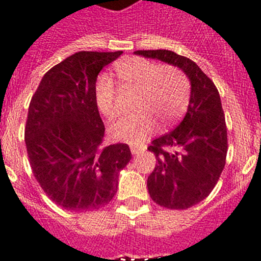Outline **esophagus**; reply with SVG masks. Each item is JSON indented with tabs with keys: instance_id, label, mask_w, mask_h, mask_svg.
Segmentation results:
<instances>
[{
	"instance_id": "1",
	"label": "esophagus",
	"mask_w": 261,
	"mask_h": 261,
	"mask_svg": "<svg viewBox=\"0 0 261 261\" xmlns=\"http://www.w3.org/2000/svg\"><path fill=\"white\" fill-rule=\"evenodd\" d=\"M144 150V146H138V145H130V151L132 154H138V151Z\"/></svg>"
}]
</instances>
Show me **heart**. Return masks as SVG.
Returning <instances> with one entry per match:
<instances>
[{"mask_svg":"<svg viewBox=\"0 0 261 261\" xmlns=\"http://www.w3.org/2000/svg\"><path fill=\"white\" fill-rule=\"evenodd\" d=\"M120 87L135 90L137 95L133 107L137 111L123 116L110 126L111 136L130 144L142 142L155 130L174 125L186 112L191 95V84L181 69L161 65L142 57H128L115 65ZM94 96L98 110L107 119L119 114L117 91L107 75L96 80Z\"/></svg>","mask_w":261,"mask_h":261,"instance_id":"b5f03b06","label":"heart"}]
</instances>
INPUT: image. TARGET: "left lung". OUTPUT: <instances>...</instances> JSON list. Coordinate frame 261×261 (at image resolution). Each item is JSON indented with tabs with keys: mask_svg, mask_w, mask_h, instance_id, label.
Listing matches in <instances>:
<instances>
[{
	"mask_svg": "<svg viewBox=\"0 0 261 261\" xmlns=\"http://www.w3.org/2000/svg\"><path fill=\"white\" fill-rule=\"evenodd\" d=\"M135 53L177 66L191 81L190 105L181 123L147 147L156 158L147 177L151 200L163 208L188 209L208 197L225 167L227 128L220 94L188 57L167 49Z\"/></svg>",
	"mask_w": 261,
	"mask_h": 261,
	"instance_id": "8db88e82",
	"label": "left lung"
}]
</instances>
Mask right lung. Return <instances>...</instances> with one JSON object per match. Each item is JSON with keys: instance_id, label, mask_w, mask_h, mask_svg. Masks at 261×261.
<instances>
[{"instance_id": "right-lung-1", "label": "right lung", "mask_w": 261, "mask_h": 261, "mask_svg": "<svg viewBox=\"0 0 261 261\" xmlns=\"http://www.w3.org/2000/svg\"><path fill=\"white\" fill-rule=\"evenodd\" d=\"M123 53L82 50L41 78L24 128L30 166L45 195L69 212L103 208L132 159L126 144L103 146L105 124L94 89L103 68Z\"/></svg>"}]
</instances>
